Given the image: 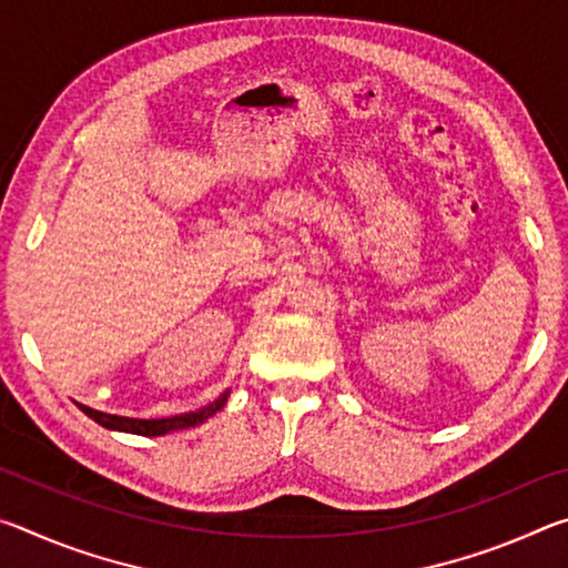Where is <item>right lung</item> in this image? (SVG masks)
Masks as SVG:
<instances>
[{
  "label": "right lung",
  "mask_w": 568,
  "mask_h": 568,
  "mask_svg": "<svg viewBox=\"0 0 568 568\" xmlns=\"http://www.w3.org/2000/svg\"><path fill=\"white\" fill-rule=\"evenodd\" d=\"M227 393H223L215 403H210L203 410L197 413H185V416H175V418H155V420H142V418H124V416H110V413L102 410H92L88 406H80L82 413H88L92 420H98L100 426L112 428V430H124V434H138V436H162L170 434V430H182L190 426H197L205 418L213 416L215 410H220L225 406Z\"/></svg>",
  "instance_id": "right-lung-1"
}]
</instances>
